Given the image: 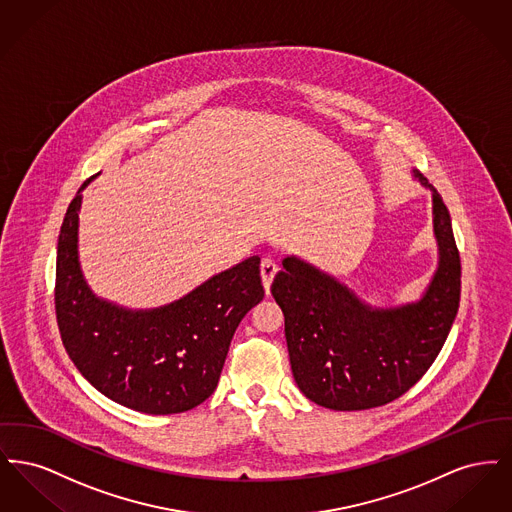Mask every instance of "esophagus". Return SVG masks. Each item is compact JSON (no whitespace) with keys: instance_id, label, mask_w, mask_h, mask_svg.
<instances>
[{"instance_id":"34e87169","label":"esophagus","mask_w":512,"mask_h":512,"mask_svg":"<svg viewBox=\"0 0 512 512\" xmlns=\"http://www.w3.org/2000/svg\"><path fill=\"white\" fill-rule=\"evenodd\" d=\"M276 272H278V265L272 259L265 257L261 261V278H263V286H265V292L267 293L270 292V284H272Z\"/></svg>"}]
</instances>
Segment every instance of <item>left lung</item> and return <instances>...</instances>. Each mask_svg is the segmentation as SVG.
<instances>
[{
  "label": "left lung",
  "instance_id": "left-lung-1",
  "mask_svg": "<svg viewBox=\"0 0 512 512\" xmlns=\"http://www.w3.org/2000/svg\"><path fill=\"white\" fill-rule=\"evenodd\" d=\"M432 192L438 268L422 297L399 307H372L340 280L286 257L272 297L286 318L293 378L307 399L332 411L382 407L413 388L436 361L461 299V257L449 211Z\"/></svg>",
  "mask_w": 512,
  "mask_h": 512
}]
</instances>
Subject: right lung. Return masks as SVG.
I'll return each mask as SVG.
<instances>
[{"mask_svg": "<svg viewBox=\"0 0 512 512\" xmlns=\"http://www.w3.org/2000/svg\"><path fill=\"white\" fill-rule=\"evenodd\" d=\"M74 195L61 226L55 313L63 345L80 374L132 411L174 414L201 405L219 384L232 336L263 297L257 255L215 274L194 292L157 309H124L90 290L78 261Z\"/></svg>", "mask_w": 512, "mask_h": 512, "instance_id": "1", "label": "right lung"}]
</instances>
